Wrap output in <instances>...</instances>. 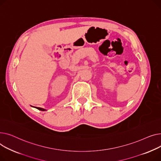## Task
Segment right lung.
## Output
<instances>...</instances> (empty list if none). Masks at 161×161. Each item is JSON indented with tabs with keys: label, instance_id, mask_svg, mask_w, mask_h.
<instances>
[{
	"label": "right lung",
	"instance_id": "add662e5",
	"mask_svg": "<svg viewBox=\"0 0 161 161\" xmlns=\"http://www.w3.org/2000/svg\"><path fill=\"white\" fill-rule=\"evenodd\" d=\"M36 108L38 109V110H42V111H46V110H47L46 109H44V108H40V107H36Z\"/></svg>",
	"mask_w": 161,
	"mask_h": 161
}]
</instances>
